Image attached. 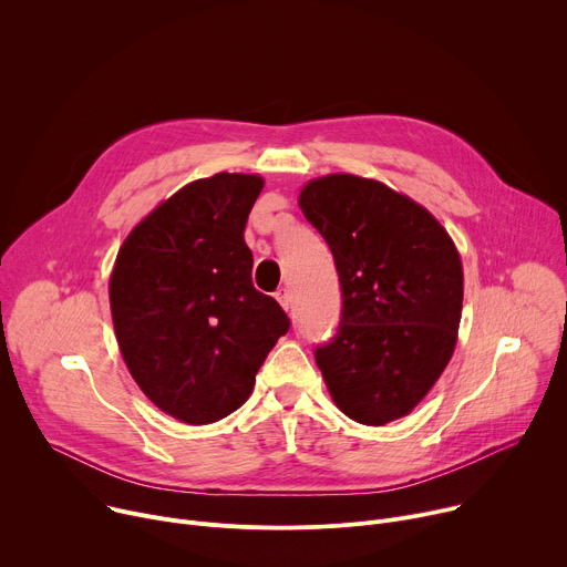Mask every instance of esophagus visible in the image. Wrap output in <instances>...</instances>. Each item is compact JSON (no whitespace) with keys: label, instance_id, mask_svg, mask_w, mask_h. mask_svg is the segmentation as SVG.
<instances>
[{"label":"esophagus","instance_id":"obj_1","mask_svg":"<svg viewBox=\"0 0 567 567\" xmlns=\"http://www.w3.org/2000/svg\"><path fill=\"white\" fill-rule=\"evenodd\" d=\"M276 298H278V302L282 305V309L289 311V307H291V293H289V289H280V291L276 293Z\"/></svg>","mask_w":567,"mask_h":567}]
</instances>
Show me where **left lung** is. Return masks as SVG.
<instances>
[{
	"mask_svg": "<svg viewBox=\"0 0 567 567\" xmlns=\"http://www.w3.org/2000/svg\"><path fill=\"white\" fill-rule=\"evenodd\" d=\"M298 204L326 237L343 291L339 332L313 352L334 403L368 426L409 415L455 350L464 276L453 239L374 179H311Z\"/></svg>",
	"mask_w": 567,
	"mask_h": 567,
	"instance_id": "8db88e82",
	"label": "left lung"
}]
</instances>
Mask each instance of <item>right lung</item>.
Instances as JSON below:
<instances>
[{
  "label": "right lung",
  "instance_id": "1",
  "mask_svg": "<svg viewBox=\"0 0 567 567\" xmlns=\"http://www.w3.org/2000/svg\"><path fill=\"white\" fill-rule=\"evenodd\" d=\"M262 186L239 173L197 179L136 224L116 256L110 305L123 361L154 406L186 424L237 411L291 326L251 282L245 226Z\"/></svg>",
  "mask_w": 567,
  "mask_h": 567
}]
</instances>
